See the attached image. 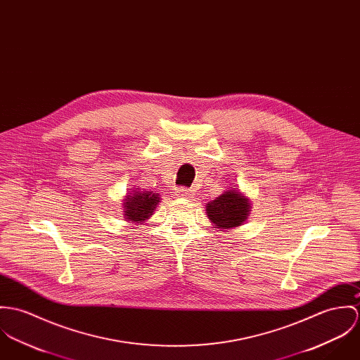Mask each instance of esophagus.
<instances>
[{
  "mask_svg": "<svg viewBox=\"0 0 360 360\" xmlns=\"http://www.w3.org/2000/svg\"><path fill=\"white\" fill-rule=\"evenodd\" d=\"M176 195H178L179 198H191V196H192V192H191V189L179 188V189H176Z\"/></svg>",
  "mask_w": 360,
  "mask_h": 360,
  "instance_id": "1",
  "label": "esophagus"
}]
</instances>
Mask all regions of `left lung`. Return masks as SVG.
Returning <instances> with one entry per match:
<instances>
[{"mask_svg": "<svg viewBox=\"0 0 360 360\" xmlns=\"http://www.w3.org/2000/svg\"><path fill=\"white\" fill-rule=\"evenodd\" d=\"M250 208V200L243 196L238 189L232 188L217 199L208 201L205 211L207 217L214 224V228L224 231L240 226L247 219L251 211Z\"/></svg>", "mask_w": 360, "mask_h": 360, "instance_id": "8db88e82", "label": "left lung"}]
</instances>
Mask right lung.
<instances>
[{"label": "right lung", "mask_w": 360, "mask_h": 360, "mask_svg": "<svg viewBox=\"0 0 360 360\" xmlns=\"http://www.w3.org/2000/svg\"><path fill=\"white\" fill-rule=\"evenodd\" d=\"M122 210H124V221L142 224L150 215H153L158 204L160 202V198L158 193L149 191H139L138 188L134 189L131 193L122 200Z\"/></svg>", "instance_id": "1"}]
</instances>
